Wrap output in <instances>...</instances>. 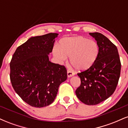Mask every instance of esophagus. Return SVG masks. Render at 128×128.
<instances>
[{"instance_id": "obj_1", "label": "esophagus", "mask_w": 128, "mask_h": 128, "mask_svg": "<svg viewBox=\"0 0 128 128\" xmlns=\"http://www.w3.org/2000/svg\"><path fill=\"white\" fill-rule=\"evenodd\" d=\"M74 75V72H73L72 71H71V70H67V76H68V78H70Z\"/></svg>"}]
</instances>
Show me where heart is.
<instances>
[{
	"label": "heart",
	"mask_w": 128,
	"mask_h": 128,
	"mask_svg": "<svg viewBox=\"0 0 128 128\" xmlns=\"http://www.w3.org/2000/svg\"><path fill=\"white\" fill-rule=\"evenodd\" d=\"M53 54L58 62L70 56V62L76 70L84 71L93 66L99 54L98 42L82 36L67 37L61 40L59 47L53 49Z\"/></svg>",
	"instance_id": "obj_1"
}]
</instances>
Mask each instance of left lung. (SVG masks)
<instances>
[{
	"instance_id": "left-lung-1",
	"label": "left lung",
	"mask_w": 128,
	"mask_h": 128,
	"mask_svg": "<svg viewBox=\"0 0 128 128\" xmlns=\"http://www.w3.org/2000/svg\"><path fill=\"white\" fill-rule=\"evenodd\" d=\"M89 34L99 45V56L90 68L78 73L80 86L75 92L84 104L94 105L114 92L120 78L121 62L117 47L108 38L99 32Z\"/></svg>"
}]
</instances>
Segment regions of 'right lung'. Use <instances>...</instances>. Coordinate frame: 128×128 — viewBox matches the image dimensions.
I'll use <instances>...</instances> for the list:
<instances>
[{"instance_id":"1","label":"right lung","mask_w":128,"mask_h":128,"mask_svg":"<svg viewBox=\"0 0 128 128\" xmlns=\"http://www.w3.org/2000/svg\"><path fill=\"white\" fill-rule=\"evenodd\" d=\"M56 33L30 38L16 49L10 62V80L23 101L32 106H48L55 100L58 88L67 78L64 66L51 62Z\"/></svg>"}]
</instances>
